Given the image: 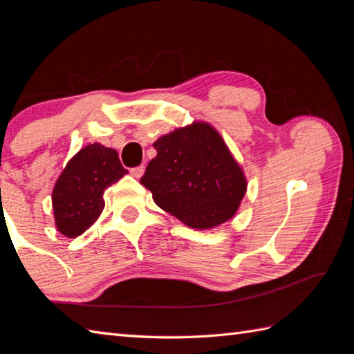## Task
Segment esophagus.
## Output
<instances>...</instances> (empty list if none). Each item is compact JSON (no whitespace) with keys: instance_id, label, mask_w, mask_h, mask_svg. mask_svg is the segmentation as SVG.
I'll list each match as a JSON object with an SVG mask.
<instances>
[{"instance_id":"34e87169","label":"esophagus","mask_w":354,"mask_h":354,"mask_svg":"<svg viewBox=\"0 0 354 354\" xmlns=\"http://www.w3.org/2000/svg\"><path fill=\"white\" fill-rule=\"evenodd\" d=\"M145 170H146L145 165H138V167H133V169L131 170V175H132L133 178H141L142 175H145Z\"/></svg>"}]
</instances>
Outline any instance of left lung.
I'll list each match as a JSON object with an SVG mask.
<instances>
[{
  "mask_svg": "<svg viewBox=\"0 0 354 354\" xmlns=\"http://www.w3.org/2000/svg\"><path fill=\"white\" fill-rule=\"evenodd\" d=\"M156 156L140 183L155 204L187 227L214 228L230 221L246 193V178L221 133L194 122L153 142Z\"/></svg>",
  "mask_w": 354,
  "mask_h": 354,
  "instance_id": "obj_1",
  "label": "left lung"
}]
</instances>
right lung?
Listing matches in <instances>:
<instances>
[{"label":"right lung","mask_w":354,"mask_h":354,"mask_svg":"<svg viewBox=\"0 0 354 354\" xmlns=\"http://www.w3.org/2000/svg\"><path fill=\"white\" fill-rule=\"evenodd\" d=\"M126 173L117 150L100 142L80 149L66 162L53 189V213L59 232L70 239L84 234L103 212L104 190Z\"/></svg>","instance_id":"add662e5"}]
</instances>
